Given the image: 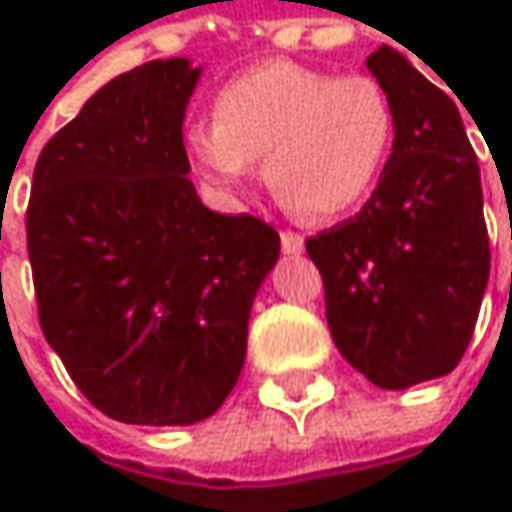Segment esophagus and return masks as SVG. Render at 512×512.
Instances as JSON below:
<instances>
[{
  "instance_id": "esophagus-1",
  "label": "esophagus",
  "mask_w": 512,
  "mask_h": 512,
  "mask_svg": "<svg viewBox=\"0 0 512 512\" xmlns=\"http://www.w3.org/2000/svg\"><path fill=\"white\" fill-rule=\"evenodd\" d=\"M302 249H305V240H302L299 234L281 231V252H284V255H302Z\"/></svg>"
}]
</instances>
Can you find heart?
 I'll return each instance as SVG.
<instances>
[{
  "mask_svg": "<svg viewBox=\"0 0 512 512\" xmlns=\"http://www.w3.org/2000/svg\"><path fill=\"white\" fill-rule=\"evenodd\" d=\"M216 124H195L186 151L222 192L243 189L266 159L272 195L308 219H335L370 198L397 133L388 88L370 73L266 61L216 97Z\"/></svg>",
  "mask_w": 512,
  "mask_h": 512,
  "instance_id": "b5f03b06",
  "label": "heart"
}]
</instances>
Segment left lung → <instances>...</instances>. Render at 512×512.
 <instances>
[{
    "label": "left lung",
    "mask_w": 512,
    "mask_h": 512,
    "mask_svg": "<svg viewBox=\"0 0 512 512\" xmlns=\"http://www.w3.org/2000/svg\"><path fill=\"white\" fill-rule=\"evenodd\" d=\"M367 67L394 100V151L367 204L305 249L323 275L341 356L400 391L460 364L489 281V234L454 97L391 47Z\"/></svg>",
    "instance_id": "1"
}]
</instances>
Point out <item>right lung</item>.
Here are the masks:
<instances>
[{
    "instance_id": "add662e5",
    "label": "right lung",
    "mask_w": 512,
    "mask_h": 512,
    "mask_svg": "<svg viewBox=\"0 0 512 512\" xmlns=\"http://www.w3.org/2000/svg\"><path fill=\"white\" fill-rule=\"evenodd\" d=\"M198 76L189 58L115 76L35 165L26 240L44 338L124 424H195L225 403L281 252L272 225L207 210L186 177Z\"/></svg>"
}]
</instances>
